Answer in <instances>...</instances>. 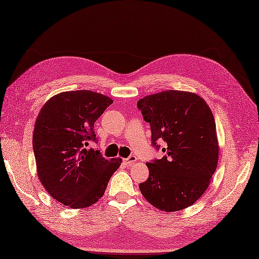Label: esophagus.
Masks as SVG:
<instances>
[{"mask_svg": "<svg viewBox=\"0 0 259 259\" xmlns=\"http://www.w3.org/2000/svg\"><path fill=\"white\" fill-rule=\"evenodd\" d=\"M123 161L125 164H128V166H133L134 163H136L137 161V158L135 156H130L129 158H125L123 159Z\"/></svg>", "mask_w": 259, "mask_h": 259, "instance_id": "1", "label": "esophagus"}]
</instances>
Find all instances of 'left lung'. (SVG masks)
<instances>
[{
	"label": "left lung",
	"mask_w": 259,
	"mask_h": 259,
	"mask_svg": "<svg viewBox=\"0 0 259 259\" xmlns=\"http://www.w3.org/2000/svg\"><path fill=\"white\" fill-rule=\"evenodd\" d=\"M150 123L152 145L162 139L164 156L147 162L149 178L139 185L146 200L172 212L199 199L216 171L219 155L216 123L207 102L196 93L166 90L137 102Z\"/></svg>",
	"instance_id": "obj_1"
}]
</instances>
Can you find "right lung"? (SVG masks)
Instances as JSON below:
<instances>
[{
	"label": "right lung",
	"instance_id": "obj_1",
	"mask_svg": "<svg viewBox=\"0 0 259 259\" xmlns=\"http://www.w3.org/2000/svg\"><path fill=\"white\" fill-rule=\"evenodd\" d=\"M113 101L90 90L58 93L43 104L34 124L37 177L57 201L87 208L103 196L122 159H106L85 149L96 140L95 122Z\"/></svg>",
	"mask_w": 259,
	"mask_h": 259
}]
</instances>
